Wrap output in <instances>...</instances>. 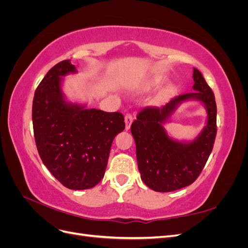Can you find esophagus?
Returning a JSON list of instances; mask_svg holds the SVG:
<instances>
[{"label": "esophagus", "instance_id": "obj_1", "mask_svg": "<svg viewBox=\"0 0 248 248\" xmlns=\"http://www.w3.org/2000/svg\"><path fill=\"white\" fill-rule=\"evenodd\" d=\"M132 120H133V118H132V116L130 114H127L125 116V129L126 130H129L130 125L132 123Z\"/></svg>", "mask_w": 248, "mask_h": 248}]
</instances>
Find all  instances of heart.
I'll use <instances>...</instances> for the list:
<instances>
[{"label": "heart", "mask_w": 248, "mask_h": 248, "mask_svg": "<svg viewBox=\"0 0 248 248\" xmlns=\"http://www.w3.org/2000/svg\"><path fill=\"white\" fill-rule=\"evenodd\" d=\"M157 82H158V80H157V79H154L153 81H151V82H150V86H153V85L157 84Z\"/></svg>", "instance_id": "heart-1"}]
</instances>
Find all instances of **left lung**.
<instances>
[{"label":"left lung","instance_id":"left-lung-1","mask_svg":"<svg viewBox=\"0 0 248 248\" xmlns=\"http://www.w3.org/2000/svg\"><path fill=\"white\" fill-rule=\"evenodd\" d=\"M192 78L194 92L176 96L161 108H142L131 125L140 178L155 191L170 192L193 183L212 152L216 137L215 97L197 68H193ZM187 101H199L204 106L206 125L194 140L177 141L168 136L163 124Z\"/></svg>","mask_w":248,"mask_h":248}]
</instances>
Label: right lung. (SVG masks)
I'll list each match as a JSON object with an SVG mask.
<instances>
[{"label":"right lung","mask_w":248,"mask_h":248,"mask_svg":"<svg viewBox=\"0 0 248 248\" xmlns=\"http://www.w3.org/2000/svg\"><path fill=\"white\" fill-rule=\"evenodd\" d=\"M77 72L70 60L52 67L35 92L32 120L44 166L67 188L82 190L101 181L112 140L125 122L121 112L88 108L66 98L63 78Z\"/></svg>","instance_id":"obj_1"}]
</instances>
